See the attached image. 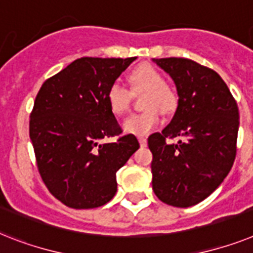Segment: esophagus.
Masks as SVG:
<instances>
[{"instance_id": "esophagus-1", "label": "esophagus", "mask_w": 253, "mask_h": 253, "mask_svg": "<svg viewBox=\"0 0 253 253\" xmlns=\"http://www.w3.org/2000/svg\"><path fill=\"white\" fill-rule=\"evenodd\" d=\"M138 141L141 147H146V146H147V138H146V137H139Z\"/></svg>"}]
</instances>
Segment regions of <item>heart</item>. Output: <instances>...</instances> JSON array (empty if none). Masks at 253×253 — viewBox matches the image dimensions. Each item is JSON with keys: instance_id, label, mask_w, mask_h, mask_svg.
I'll use <instances>...</instances> for the list:
<instances>
[{"instance_id": "obj_1", "label": "heart", "mask_w": 253, "mask_h": 253, "mask_svg": "<svg viewBox=\"0 0 253 253\" xmlns=\"http://www.w3.org/2000/svg\"><path fill=\"white\" fill-rule=\"evenodd\" d=\"M128 83L133 94L146 93L142 106L146 111L129 115L123 123V129L134 135H146L160 123L159 111L170 114L177 107V95L167 85L166 77L156 67L141 64L128 74ZM126 87L114 83L106 91V101L115 116L126 112L130 103L131 94Z\"/></svg>"}]
</instances>
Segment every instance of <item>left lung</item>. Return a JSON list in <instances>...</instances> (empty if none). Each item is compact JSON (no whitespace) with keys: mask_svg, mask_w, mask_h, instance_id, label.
Here are the masks:
<instances>
[{"mask_svg":"<svg viewBox=\"0 0 253 253\" xmlns=\"http://www.w3.org/2000/svg\"><path fill=\"white\" fill-rule=\"evenodd\" d=\"M152 62L172 77L178 94L170 123L147 139L152 190L164 203L186 208L210 197L230 172L237 154L239 111L213 70L185 58ZM167 136L181 139L168 145Z\"/></svg>","mask_w":253,"mask_h":253,"instance_id":"8db88e82","label":"left lung"}]
</instances>
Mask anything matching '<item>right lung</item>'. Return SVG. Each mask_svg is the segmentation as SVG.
Returning a JSON list of instances; mask_svg holds the SVG:
<instances>
[{
	"label": "right lung",
	"instance_id": "right-lung-1",
	"mask_svg": "<svg viewBox=\"0 0 253 253\" xmlns=\"http://www.w3.org/2000/svg\"><path fill=\"white\" fill-rule=\"evenodd\" d=\"M131 58H80L47 79L29 120L41 178L49 191L76 210L97 208L116 194V172L139 147L135 135L122 133L106 91Z\"/></svg>",
	"mask_w": 253,
	"mask_h": 253
}]
</instances>
